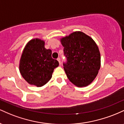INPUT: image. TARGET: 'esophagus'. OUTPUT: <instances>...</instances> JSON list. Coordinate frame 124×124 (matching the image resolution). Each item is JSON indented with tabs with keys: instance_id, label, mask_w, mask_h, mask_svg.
Masks as SVG:
<instances>
[{
	"instance_id": "34e87169",
	"label": "esophagus",
	"mask_w": 124,
	"mask_h": 124,
	"mask_svg": "<svg viewBox=\"0 0 124 124\" xmlns=\"http://www.w3.org/2000/svg\"><path fill=\"white\" fill-rule=\"evenodd\" d=\"M57 60H58V62H59V65H61V59L59 58H58V59H57Z\"/></svg>"
}]
</instances>
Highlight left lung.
Returning <instances> with one entry per match:
<instances>
[{
    "label": "left lung",
    "instance_id": "obj_1",
    "mask_svg": "<svg viewBox=\"0 0 124 124\" xmlns=\"http://www.w3.org/2000/svg\"><path fill=\"white\" fill-rule=\"evenodd\" d=\"M61 42L67 58L63 68L69 80L79 87L92 83L101 66L100 53L93 38L75 31L61 38Z\"/></svg>",
    "mask_w": 124,
    "mask_h": 124
}]
</instances>
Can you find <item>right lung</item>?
Wrapping results in <instances>:
<instances>
[{"instance_id": "obj_1", "label": "right lung", "mask_w": 124, "mask_h": 124, "mask_svg": "<svg viewBox=\"0 0 124 124\" xmlns=\"http://www.w3.org/2000/svg\"><path fill=\"white\" fill-rule=\"evenodd\" d=\"M44 40L35 38L28 42L23 51L19 70L21 76L31 85L43 86L52 78L59 62L51 56L52 51L45 48Z\"/></svg>"}]
</instances>
